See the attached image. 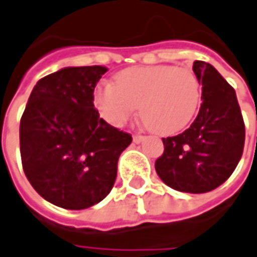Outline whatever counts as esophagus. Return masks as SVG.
Instances as JSON below:
<instances>
[{"label": "esophagus", "mask_w": 257, "mask_h": 257, "mask_svg": "<svg viewBox=\"0 0 257 257\" xmlns=\"http://www.w3.org/2000/svg\"><path fill=\"white\" fill-rule=\"evenodd\" d=\"M132 140H134V143H135V144H140V143H143V141L146 140V137H143V135H134V138H132Z\"/></svg>", "instance_id": "esophagus-1"}]
</instances>
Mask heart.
I'll list each match as a JSON object with an SVG mask.
<instances>
[{
  "label": "heart",
  "instance_id": "obj_1",
  "mask_svg": "<svg viewBox=\"0 0 257 257\" xmlns=\"http://www.w3.org/2000/svg\"><path fill=\"white\" fill-rule=\"evenodd\" d=\"M201 83L190 69L140 66L119 73L116 82H101L94 105L111 126H122L138 111L153 131L171 135L185 128L197 113Z\"/></svg>",
  "mask_w": 257,
  "mask_h": 257
}]
</instances>
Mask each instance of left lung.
<instances>
[{
    "label": "left lung",
    "instance_id": "left-lung-1",
    "mask_svg": "<svg viewBox=\"0 0 257 257\" xmlns=\"http://www.w3.org/2000/svg\"><path fill=\"white\" fill-rule=\"evenodd\" d=\"M201 105L191 126L163 138L165 152L156 172L171 188L201 194L223 184L237 168L244 149V122L234 88L209 63L196 60Z\"/></svg>",
    "mask_w": 257,
    "mask_h": 257
}]
</instances>
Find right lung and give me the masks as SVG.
<instances>
[{
	"mask_svg": "<svg viewBox=\"0 0 257 257\" xmlns=\"http://www.w3.org/2000/svg\"><path fill=\"white\" fill-rule=\"evenodd\" d=\"M104 66L64 67L36 82L20 120L25 175L47 201L88 209L111 191L120 153L132 137L94 108Z\"/></svg>",
	"mask_w": 257,
	"mask_h": 257,
	"instance_id": "add662e5",
	"label": "right lung"
}]
</instances>
